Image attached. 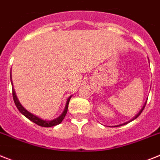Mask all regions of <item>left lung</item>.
<instances>
[{
    "label": "left lung",
    "instance_id": "left-lung-1",
    "mask_svg": "<svg viewBox=\"0 0 160 160\" xmlns=\"http://www.w3.org/2000/svg\"><path fill=\"white\" fill-rule=\"evenodd\" d=\"M146 103H145V105H144V106H143V107H142V109H141V111H140V112H139V113H137V115H136V116H135V117H134V118H132V120H130V121H129V122H131V121H132V120L136 119V118H137V117H138V116H139V115H140V114H141V113H142V111H143V109H144V108H145V106H146ZM125 122V123H122V124H120V125H117V126H114V127H119V126H122V125H125V124H127V123H128V122Z\"/></svg>",
    "mask_w": 160,
    "mask_h": 160
}]
</instances>
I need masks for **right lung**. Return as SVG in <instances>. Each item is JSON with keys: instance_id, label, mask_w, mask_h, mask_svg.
<instances>
[{"instance_id": "add662e5", "label": "right lung", "mask_w": 160, "mask_h": 160, "mask_svg": "<svg viewBox=\"0 0 160 160\" xmlns=\"http://www.w3.org/2000/svg\"><path fill=\"white\" fill-rule=\"evenodd\" d=\"M10 78H11V75H10ZM11 84L13 85V83H12V80H11ZM12 94H13V99H14V104L16 105L17 109L19 110L23 115H24L25 117L27 118H28L29 120H31L32 122H33L34 123L36 124L39 125L41 127H44V128H50V127H53L55 126V125H58L59 124L60 122L63 121V119L65 117L66 113H67V111H68V103H69V101H70L71 99V96H69L67 100V102H66V105H65V108H64V112L62 113V114L59 116V118H55V119L53 120H51V121H47V120H43L42 118H38V116L34 115L32 113H31L30 112H28L26 109H24V107L23 105H21L19 101H18V98H17L16 94H15V92H14V88H12Z\"/></svg>"}]
</instances>
